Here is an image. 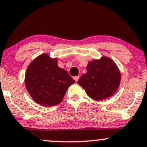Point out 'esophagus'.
Instances as JSON below:
<instances>
[{
	"label": "esophagus",
	"mask_w": 147,
	"mask_h": 147,
	"mask_svg": "<svg viewBox=\"0 0 147 147\" xmlns=\"http://www.w3.org/2000/svg\"><path fill=\"white\" fill-rule=\"evenodd\" d=\"M80 78V76H75L74 78V80L76 81V82H78V79Z\"/></svg>",
	"instance_id": "1"
}]
</instances>
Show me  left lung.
Here are the masks:
<instances>
[{
  "instance_id": "obj_1",
  "label": "left lung",
  "mask_w": 147,
  "mask_h": 147,
  "mask_svg": "<svg viewBox=\"0 0 147 147\" xmlns=\"http://www.w3.org/2000/svg\"><path fill=\"white\" fill-rule=\"evenodd\" d=\"M86 70L78 83L90 98L101 101L116 93L120 84L121 74L112 59L103 57L93 60L88 63Z\"/></svg>"
}]
</instances>
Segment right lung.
Segmentation results:
<instances>
[{
	"label": "right lung",
	"instance_id": "right-lung-1",
	"mask_svg": "<svg viewBox=\"0 0 147 147\" xmlns=\"http://www.w3.org/2000/svg\"><path fill=\"white\" fill-rule=\"evenodd\" d=\"M75 81L58 66L57 59L47 54L36 58L27 68L25 85L28 93L37 104L52 106L60 104L68 87Z\"/></svg>",
	"mask_w": 147,
	"mask_h": 147
}]
</instances>
